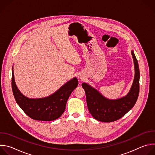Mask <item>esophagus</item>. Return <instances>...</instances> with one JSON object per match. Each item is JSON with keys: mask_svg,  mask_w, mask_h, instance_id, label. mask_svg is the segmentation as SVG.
Here are the masks:
<instances>
[{"mask_svg": "<svg viewBox=\"0 0 155 155\" xmlns=\"http://www.w3.org/2000/svg\"><path fill=\"white\" fill-rule=\"evenodd\" d=\"M78 78L80 80H83V77H82L81 75H78Z\"/></svg>", "mask_w": 155, "mask_h": 155, "instance_id": "esophagus-1", "label": "esophagus"}]
</instances>
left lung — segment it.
Returning <instances> with one entry per match:
<instances>
[{
	"label": "left lung",
	"mask_w": 155,
	"mask_h": 155,
	"mask_svg": "<svg viewBox=\"0 0 155 155\" xmlns=\"http://www.w3.org/2000/svg\"><path fill=\"white\" fill-rule=\"evenodd\" d=\"M134 64L135 75L128 93L122 97L110 99L86 83H82L86 93L87 108L93 118L102 122H112L119 120L133 107L139 93L140 72L134 51H131Z\"/></svg>",
	"instance_id": "left-lung-1"
}]
</instances>
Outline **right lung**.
Segmentation results:
<instances>
[{
    "mask_svg": "<svg viewBox=\"0 0 155 155\" xmlns=\"http://www.w3.org/2000/svg\"><path fill=\"white\" fill-rule=\"evenodd\" d=\"M78 83L77 78L74 77L47 97L29 98L22 94L18 88L12 68V86L16 102L28 116L35 120L50 121L59 118L64 113L66 103Z\"/></svg>",
    "mask_w": 155,
    "mask_h": 155,
    "instance_id": "add662e5",
    "label": "right lung"
}]
</instances>
